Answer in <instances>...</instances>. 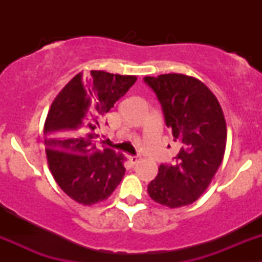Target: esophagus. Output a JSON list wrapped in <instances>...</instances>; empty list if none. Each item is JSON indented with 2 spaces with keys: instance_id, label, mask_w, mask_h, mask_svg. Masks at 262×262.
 <instances>
[{
  "instance_id": "1",
  "label": "esophagus",
  "mask_w": 262,
  "mask_h": 262,
  "mask_svg": "<svg viewBox=\"0 0 262 262\" xmlns=\"http://www.w3.org/2000/svg\"><path fill=\"white\" fill-rule=\"evenodd\" d=\"M128 160L132 165H136V163L139 161V156H128Z\"/></svg>"
}]
</instances>
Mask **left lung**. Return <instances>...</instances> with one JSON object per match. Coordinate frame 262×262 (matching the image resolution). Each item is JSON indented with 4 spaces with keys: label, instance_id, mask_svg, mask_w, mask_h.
Wrapping results in <instances>:
<instances>
[{
    "label": "left lung",
    "instance_id": "left-lung-1",
    "mask_svg": "<svg viewBox=\"0 0 262 262\" xmlns=\"http://www.w3.org/2000/svg\"><path fill=\"white\" fill-rule=\"evenodd\" d=\"M143 81L157 96L166 125L180 146L172 163H161L148 185V194L168 208L189 205L207 190L223 160L227 142L223 112L213 92L198 78L170 73L147 76Z\"/></svg>",
    "mask_w": 262,
    "mask_h": 262
}]
</instances>
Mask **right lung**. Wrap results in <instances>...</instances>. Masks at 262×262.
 I'll return each instance as SVG.
<instances>
[{
	"mask_svg": "<svg viewBox=\"0 0 262 262\" xmlns=\"http://www.w3.org/2000/svg\"><path fill=\"white\" fill-rule=\"evenodd\" d=\"M136 81V76L104 71H91L86 78L78 73L50 106L44 125L50 172L60 189L80 204L107 199L125 173L124 156L97 148L95 139L105 114Z\"/></svg>",
	"mask_w": 262,
	"mask_h": 262,
	"instance_id": "add662e5",
	"label": "right lung"
}]
</instances>
